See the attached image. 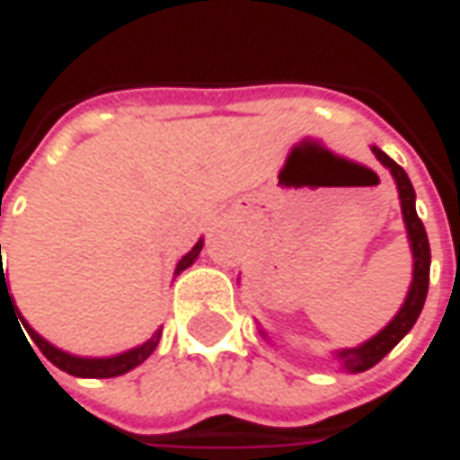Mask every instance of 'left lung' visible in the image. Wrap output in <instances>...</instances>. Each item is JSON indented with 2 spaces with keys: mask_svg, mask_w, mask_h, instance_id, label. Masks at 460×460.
Segmentation results:
<instances>
[{
  "mask_svg": "<svg viewBox=\"0 0 460 460\" xmlns=\"http://www.w3.org/2000/svg\"><path fill=\"white\" fill-rule=\"evenodd\" d=\"M375 157L385 164L389 174L394 177L396 191H399V204H402V217H404L406 236H409V249H411V259H414V270H411V286L406 293L402 308L394 318L386 323L385 328L376 332L375 338L365 340L362 345L345 347V349H335L332 359L338 362L345 372H365L369 367H375L382 357H386L399 340L404 338L409 330L414 328L416 318L421 315L424 308L426 293H429V269H431V249H429V236L419 214H416V191L411 187V181L406 177V172L396 164L389 155L379 150L376 145H372ZM261 335L266 338V332L261 330Z\"/></svg>",
  "mask_w": 460,
  "mask_h": 460,
  "instance_id": "8db88e82",
  "label": "left lung"
}]
</instances>
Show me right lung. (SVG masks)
I'll use <instances>...</instances> for the list:
<instances>
[{
    "instance_id": "add662e5",
    "label": "right lung",
    "mask_w": 460,
    "mask_h": 460,
    "mask_svg": "<svg viewBox=\"0 0 460 460\" xmlns=\"http://www.w3.org/2000/svg\"><path fill=\"white\" fill-rule=\"evenodd\" d=\"M201 246H204V239H199L194 246H191V251H187L184 256H181L180 261H177V266H174V276H180L181 270H187L194 263V261L199 259L201 253ZM2 296H6L9 298V303H14V298L9 296V288H6V279H4V269H2V243H0V300ZM12 308L16 310V305H12ZM16 315H19V320H22V325H24V330L29 332V338L34 340L36 345H39V349L44 352V357L51 362V365H56L58 369H64V372H68V375L74 376H85V379H105V376H120L125 375V372H130V369H135L137 365H142L147 357L155 352V347L160 345V338H162V328L155 330L152 332L150 340H145L142 345L132 347V349H128V352H120V355H113V357H78V355H71V352H66V349H58L56 345H51L49 340H44L39 332H36L29 323H26L24 318H22V313L16 310ZM22 330V328H19Z\"/></svg>"
}]
</instances>
